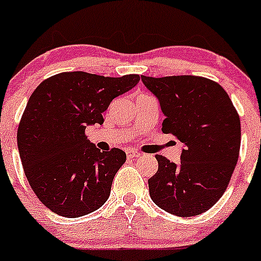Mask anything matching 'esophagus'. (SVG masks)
<instances>
[{
    "label": "esophagus",
    "instance_id": "1",
    "mask_svg": "<svg viewBox=\"0 0 261 261\" xmlns=\"http://www.w3.org/2000/svg\"><path fill=\"white\" fill-rule=\"evenodd\" d=\"M127 156L129 159H136V158H139L141 156V153L137 152V150H127Z\"/></svg>",
    "mask_w": 261,
    "mask_h": 261
}]
</instances>
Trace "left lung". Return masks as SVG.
<instances>
[{
    "instance_id": "left-lung-1",
    "label": "left lung",
    "mask_w": 261,
    "mask_h": 261,
    "mask_svg": "<svg viewBox=\"0 0 261 261\" xmlns=\"http://www.w3.org/2000/svg\"><path fill=\"white\" fill-rule=\"evenodd\" d=\"M159 99L162 130L184 143L180 163L156 154L158 170L148 179L150 198L176 217L212 208L229 186L239 158L240 118L219 83L199 75H142Z\"/></svg>"
}]
</instances>
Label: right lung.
<instances>
[{
  "mask_svg": "<svg viewBox=\"0 0 261 261\" xmlns=\"http://www.w3.org/2000/svg\"><path fill=\"white\" fill-rule=\"evenodd\" d=\"M138 82V74L62 72L31 94L17 129L19 156L35 194L56 214L82 217L106 203L127 156L118 148L100 152L86 127L103 124L112 100Z\"/></svg>",
  "mask_w": 261,
  "mask_h": 261,
  "instance_id": "obj_1",
  "label": "right lung"
}]
</instances>
